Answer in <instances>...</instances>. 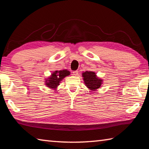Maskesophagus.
Masks as SVG:
<instances>
[{
    "label": "esophagus",
    "instance_id": "34e87169",
    "mask_svg": "<svg viewBox=\"0 0 149 149\" xmlns=\"http://www.w3.org/2000/svg\"><path fill=\"white\" fill-rule=\"evenodd\" d=\"M73 74H74L75 76H77L78 74H79V72L77 70H75L73 72Z\"/></svg>",
    "mask_w": 149,
    "mask_h": 149
}]
</instances>
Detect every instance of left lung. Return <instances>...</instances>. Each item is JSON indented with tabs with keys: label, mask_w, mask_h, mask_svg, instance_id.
<instances>
[{
	"label": "left lung",
	"mask_w": 149,
	"mask_h": 149,
	"mask_svg": "<svg viewBox=\"0 0 149 149\" xmlns=\"http://www.w3.org/2000/svg\"><path fill=\"white\" fill-rule=\"evenodd\" d=\"M82 76L85 86L91 91H97L102 86L103 79L97 77L96 73L92 71H86L82 73Z\"/></svg>",
	"instance_id": "1"
}]
</instances>
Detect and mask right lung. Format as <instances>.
Instances as JSON below:
<instances>
[{"mask_svg":"<svg viewBox=\"0 0 149 149\" xmlns=\"http://www.w3.org/2000/svg\"><path fill=\"white\" fill-rule=\"evenodd\" d=\"M70 75V72L67 70H56L53 72L51 75L47 78L45 79V85L51 90H56L61 81H63L65 77Z\"/></svg>","mask_w":149,"mask_h":149,"instance_id":"obj_1","label":"right lung"}]
</instances>
